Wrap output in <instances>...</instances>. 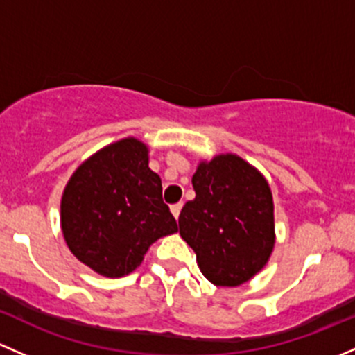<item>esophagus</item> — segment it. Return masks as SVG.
I'll use <instances>...</instances> for the list:
<instances>
[{"instance_id":"esophagus-1","label":"esophagus","mask_w":355,"mask_h":355,"mask_svg":"<svg viewBox=\"0 0 355 355\" xmlns=\"http://www.w3.org/2000/svg\"><path fill=\"white\" fill-rule=\"evenodd\" d=\"M181 208H182V203H174L171 205V211H173V215L176 218H179V214H181Z\"/></svg>"}]
</instances>
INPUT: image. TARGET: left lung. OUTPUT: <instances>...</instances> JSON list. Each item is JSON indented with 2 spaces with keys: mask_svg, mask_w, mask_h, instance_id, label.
I'll return each instance as SVG.
<instances>
[{
  "mask_svg": "<svg viewBox=\"0 0 355 355\" xmlns=\"http://www.w3.org/2000/svg\"><path fill=\"white\" fill-rule=\"evenodd\" d=\"M191 182L196 195L179 214V234L211 284L241 286L265 266L275 244L268 184L229 153L200 164Z\"/></svg>",
  "mask_w": 355,
  "mask_h": 355,
  "instance_id": "8db88e82",
  "label": "left lung"
}]
</instances>
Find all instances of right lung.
Instances as JSON below:
<instances>
[{"mask_svg": "<svg viewBox=\"0 0 355 355\" xmlns=\"http://www.w3.org/2000/svg\"><path fill=\"white\" fill-rule=\"evenodd\" d=\"M61 227L71 253L105 277L131 273L153 241L176 232L147 147L126 138L83 162L63 193Z\"/></svg>", "mask_w": 355, "mask_h": 355, "instance_id": "add662e5", "label": "right lung"}]
</instances>
